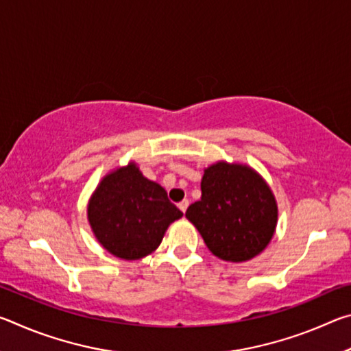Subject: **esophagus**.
Segmentation results:
<instances>
[{"label": "esophagus", "mask_w": 351, "mask_h": 351, "mask_svg": "<svg viewBox=\"0 0 351 351\" xmlns=\"http://www.w3.org/2000/svg\"><path fill=\"white\" fill-rule=\"evenodd\" d=\"M178 207H180V209L186 213V210H187V207H189V199H182L180 204H178Z\"/></svg>", "instance_id": "esophagus-1"}]
</instances>
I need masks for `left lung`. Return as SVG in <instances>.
Masks as SVG:
<instances>
[{"instance_id": "left-lung-1", "label": "left lung", "mask_w": 351, "mask_h": 351, "mask_svg": "<svg viewBox=\"0 0 351 351\" xmlns=\"http://www.w3.org/2000/svg\"><path fill=\"white\" fill-rule=\"evenodd\" d=\"M186 217L213 255L240 263L269 245L278 210L274 193L257 171L219 161L204 170L201 199L189 206Z\"/></svg>"}]
</instances>
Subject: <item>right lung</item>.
<instances>
[{
	"label": "right lung",
	"mask_w": 351,
	"mask_h": 351,
	"mask_svg": "<svg viewBox=\"0 0 351 351\" xmlns=\"http://www.w3.org/2000/svg\"><path fill=\"white\" fill-rule=\"evenodd\" d=\"M181 217L165 189L147 180L134 162L105 175L88 203V221L97 241L123 260L152 254Z\"/></svg>",
	"instance_id": "1"
}]
</instances>
